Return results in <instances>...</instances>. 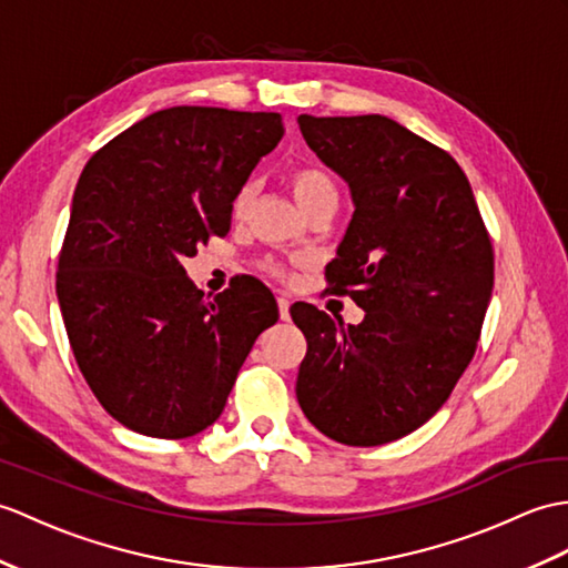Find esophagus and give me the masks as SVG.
I'll list each match as a JSON object with an SVG mask.
<instances>
[{
  "label": "esophagus",
  "instance_id": "34e87169",
  "mask_svg": "<svg viewBox=\"0 0 568 568\" xmlns=\"http://www.w3.org/2000/svg\"><path fill=\"white\" fill-rule=\"evenodd\" d=\"M278 310H281V320L287 322L290 320V300L285 295L278 297Z\"/></svg>",
  "mask_w": 568,
  "mask_h": 568
}]
</instances>
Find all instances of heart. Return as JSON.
I'll return each mask as SVG.
<instances>
[{
  "label": "heart",
  "mask_w": 568,
  "mask_h": 568,
  "mask_svg": "<svg viewBox=\"0 0 568 568\" xmlns=\"http://www.w3.org/2000/svg\"><path fill=\"white\" fill-rule=\"evenodd\" d=\"M290 186H293V193H295L302 210L310 207L314 201H320V197H324V195H336L334 179L328 176L324 169H316V166L295 169L293 174H290ZM248 201H252V189L244 186V189H240V193H236L232 201L234 217H242L246 213ZM266 271H271L273 275H281V278L285 275V268L275 261L266 263Z\"/></svg>",
  "instance_id": "obj_1"
}]
</instances>
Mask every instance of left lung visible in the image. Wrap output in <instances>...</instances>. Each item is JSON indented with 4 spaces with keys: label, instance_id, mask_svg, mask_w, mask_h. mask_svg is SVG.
Returning a JSON list of instances; mask_svg holds the SVG:
<instances>
[{
    "label": "left lung",
    "instance_id": "left-lung-1",
    "mask_svg": "<svg viewBox=\"0 0 568 568\" xmlns=\"http://www.w3.org/2000/svg\"><path fill=\"white\" fill-rule=\"evenodd\" d=\"M302 138L348 183L353 217L326 266L328 290L365 310L334 322L290 314L307 338L297 402L344 445H385L420 428L477 351L494 248L465 171L387 115L297 118Z\"/></svg>",
    "mask_w": 568,
    "mask_h": 568
}]
</instances>
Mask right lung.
<instances>
[{"label":"right lung","mask_w":568,"mask_h":568,"mask_svg":"<svg viewBox=\"0 0 568 568\" xmlns=\"http://www.w3.org/2000/svg\"><path fill=\"white\" fill-rule=\"evenodd\" d=\"M281 113L174 105L91 156L58 261L64 328L94 397L152 438L213 426L278 305L256 278L213 300L183 258L224 236L232 201L283 138Z\"/></svg>","instance_id":"right-lung-1"}]
</instances>
